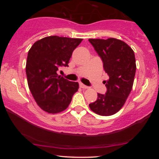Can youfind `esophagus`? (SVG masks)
Instances as JSON below:
<instances>
[{
	"label": "esophagus",
	"instance_id": "34e87169",
	"mask_svg": "<svg viewBox=\"0 0 159 159\" xmlns=\"http://www.w3.org/2000/svg\"><path fill=\"white\" fill-rule=\"evenodd\" d=\"M80 87H81V88H83V89H88L89 88V87H87V86L83 84H81V83L80 84Z\"/></svg>",
	"mask_w": 159,
	"mask_h": 159
}]
</instances>
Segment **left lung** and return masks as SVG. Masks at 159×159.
<instances>
[{
  "label": "left lung",
  "mask_w": 159,
  "mask_h": 159,
  "mask_svg": "<svg viewBox=\"0 0 159 159\" xmlns=\"http://www.w3.org/2000/svg\"><path fill=\"white\" fill-rule=\"evenodd\" d=\"M89 42L103 62L109 79L104 81L105 94L98 93L96 102L89 105L94 113L111 116L123 106L132 89L136 72L135 57L133 50L122 40L90 39Z\"/></svg>",
  "instance_id": "8db88e82"
}]
</instances>
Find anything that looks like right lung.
Segmentation results:
<instances>
[{
  "label": "right lung",
  "instance_id": "obj_1",
  "mask_svg": "<svg viewBox=\"0 0 159 159\" xmlns=\"http://www.w3.org/2000/svg\"><path fill=\"white\" fill-rule=\"evenodd\" d=\"M82 40L47 36L36 41L29 50L27 84L36 102L44 111L57 114L66 110L78 91V82L61 77L57 71L61 66H68L72 52Z\"/></svg>",
  "mask_w": 159,
  "mask_h": 159
}]
</instances>
